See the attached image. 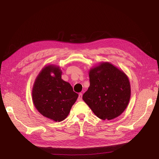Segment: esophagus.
<instances>
[{
	"label": "esophagus",
	"mask_w": 159,
	"mask_h": 159,
	"mask_svg": "<svg viewBox=\"0 0 159 159\" xmlns=\"http://www.w3.org/2000/svg\"><path fill=\"white\" fill-rule=\"evenodd\" d=\"M82 100V93H80L79 94V96H78V101H81Z\"/></svg>",
	"instance_id": "1"
}]
</instances>
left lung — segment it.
Segmentation results:
<instances>
[{"label": "left lung", "mask_w": 159, "mask_h": 159, "mask_svg": "<svg viewBox=\"0 0 159 159\" xmlns=\"http://www.w3.org/2000/svg\"><path fill=\"white\" fill-rule=\"evenodd\" d=\"M89 76V87L82 98L93 113L103 120L121 115L131 98V85L124 71L105 61L91 68Z\"/></svg>", "instance_id": "obj_1"}]
</instances>
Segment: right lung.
<instances>
[{
	"mask_svg": "<svg viewBox=\"0 0 159 159\" xmlns=\"http://www.w3.org/2000/svg\"><path fill=\"white\" fill-rule=\"evenodd\" d=\"M59 66L48 65L38 75L32 91V102L38 111L54 121L64 120L76 102L78 94L61 79Z\"/></svg>",
	"mask_w": 159,
	"mask_h": 159,
	"instance_id": "1",
	"label": "right lung"
}]
</instances>
